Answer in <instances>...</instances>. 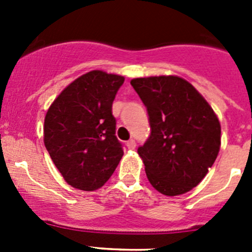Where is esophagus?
Instances as JSON below:
<instances>
[{"mask_svg": "<svg viewBox=\"0 0 252 252\" xmlns=\"http://www.w3.org/2000/svg\"><path fill=\"white\" fill-rule=\"evenodd\" d=\"M126 146H127L130 150H133V149L136 148V142H135V140H133V139H131V140H128L127 142H126Z\"/></svg>", "mask_w": 252, "mask_h": 252, "instance_id": "34e87169", "label": "esophagus"}]
</instances>
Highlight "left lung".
<instances>
[{
  "instance_id": "obj_1",
  "label": "left lung",
  "mask_w": 252,
  "mask_h": 252,
  "mask_svg": "<svg viewBox=\"0 0 252 252\" xmlns=\"http://www.w3.org/2000/svg\"><path fill=\"white\" fill-rule=\"evenodd\" d=\"M131 86L145 104L150 136L137 149L158 192L179 195L197 187L221 146V125L192 84L177 75L135 78Z\"/></svg>"
}]
</instances>
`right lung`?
<instances>
[{"label": "right lung", "mask_w": 252, "mask_h": 252, "mask_svg": "<svg viewBox=\"0 0 252 252\" xmlns=\"http://www.w3.org/2000/svg\"><path fill=\"white\" fill-rule=\"evenodd\" d=\"M125 78L92 70L77 78L49 107L44 144L73 188L92 192L113 174L124 155L112 103Z\"/></svg>", "instance_id": "add662e5"}]
</instances>
